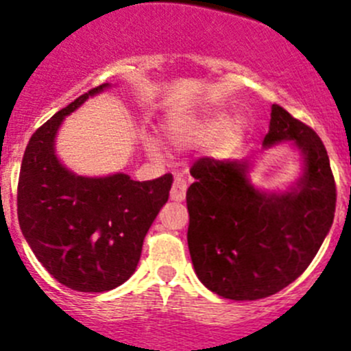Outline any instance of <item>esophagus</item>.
<instances>
[{
  "mask_svg": "<svg viewBox=\"0 0 351 351\" xmlns=\"http://www.w3.org/2000/svg\"><path fill=\"white\" fill-rule=\"evenodd\" d=\"M185 195H186L185 178H182V176H175V182H173L171 192H169V197H171V201L182 202V201H185Z\"/></svg>",
  "mask_w": 351,
  "mask_h": 351,
  "instance_id": "esophagus-1",
  "label": "esophagus"
}]
</instances>
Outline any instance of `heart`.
<instances>
[{
  "mask_svg": "<svg viewBox=\"0 0 351 351\" xmlns=\"http://www.w3.org/2000/svg\"><path fill=\"white\" fill-rule=\"evenodd\" d=\"M242 130H244V124H242L241 117H228L227 114L218 112L208 114V116L194 121L189 131H185V136L197 140H209L218 136V143L225 147L239 140ZM145 149L150 156H159V147L154 140H145Z\"/></svg>",
  "mask_w": 351,
  "mask_h": 351,
  "instance_id": "obj_1",
  "label": "heart"
}]
</instances>
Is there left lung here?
<instances>
[{
  "label": "left lung",
  "mask_w": 351,
  "mask_h": 351,
  "mask_svg": "<svg viewBox=\"0 0 351 351\" xmlns=\"http://www.w3.org/2000/svg\"><path fill=\"white\" fill-rule=\"evenodd\" d=\"M291 142L303 156L287 191L267 192L251 182L250 160L199 159L186 191L189 251L199 280L235 301L279 293L312 263L329 234L336 185L329 156L315 131L271 106L265 149Z\"/></svg>",
  "instance_id": "8db88e82"
}]
</instances>
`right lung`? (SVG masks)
I'll return each mask as SVG.
<instances>
[{
	"instance_id": "1",
	"label": "right lung",
	"mask_w": 351,
	"mask_h": 351,
	"mask_svg": "<svg viewBox=\"0 0 351 351\" xmlns=\"http://www.w3.org/2000/svg\"><path fill=\"white\" fill-rule=\"evenodd\" d=\"M107 88L109 83L81 95L36 130L19 176L17 213L25 241L50 275L80 293H104L130 279L173 183L169 173L135 182L124 173L81 176L62 165L55 138L65 116Z\"/></svg>"
}]
</instances>
